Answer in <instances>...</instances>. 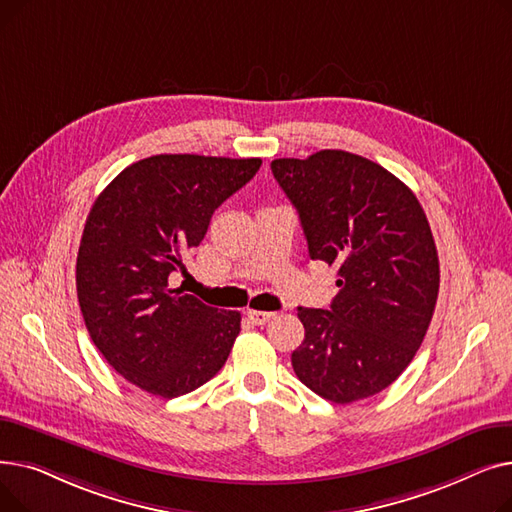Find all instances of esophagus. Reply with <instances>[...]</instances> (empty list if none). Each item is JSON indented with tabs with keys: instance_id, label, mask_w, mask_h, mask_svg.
<instances>
[{
	"instance_id": "obj_1",
	"label": "esophagus",
	"mask_w": 512,
	"mask_h": 512,
	"mask_svg": "<svg viewBox=\"0 0 512 512\" xmlns=\"http://www.w3.org/2000/svg\"><path fill=\"white\" fill-rule=\"evenodd\" d=\"M274 315H276V313H270V311H255V309H249V311H247V317L253 321L255 326L267 324V321L274 319Z\"/></svg>"
}]
</instances>
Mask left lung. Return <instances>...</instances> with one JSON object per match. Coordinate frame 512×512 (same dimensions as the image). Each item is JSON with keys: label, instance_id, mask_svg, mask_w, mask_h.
I'll use <instances>...</instances> for the list:
<instances>
[{"label": "left lung", "instance_id": "left-lung-1", "mask_svg": "<svg viewBox=\"0 0 512 512\" xmlns=\"http://www.w3.org/2000/svg\"><path fill=\"white\" fill-rule=\"evenodd\" d=\"M272 172L299 211L309 257L340 276L330 309L299 307L294 373L336 405L378 394L413 361L438 301L423 207L386 168L340 149L274 159Z\"/></svg>", "mask_w": 512, "mask_h": 512}]
</instances>
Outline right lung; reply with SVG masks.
Masks as SVG:
<instances>
[{
  "label": "right lung",
  "mask_w": 512,
  "mask_h": 512,
  "mask_svg": "<svg viewBox=\"0 0 512 512\" xmlns=\"http://www.w3.org/2000/svg\"><path fill=\"white\" fill-rule=\"evenodd\" d=\"M259 166V157L153 155L124 168L93 203L76 257L78 305L93 344L130 384L176 398L224 367L240 313L170 288V276Z\"/></svg>",
  "instance_id": "obj_1"
}]
</instances>
